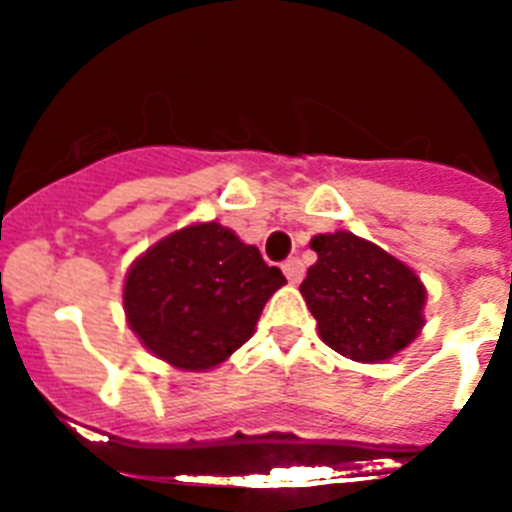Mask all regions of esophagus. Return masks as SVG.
I'll return each instance as SVG.
<instances>
[{
    "label": "esophagus",
    "mask_w": 512,
    "mask_h": 512,
    "mask_svg": "<svg viewBox=\"0 0 512 512\" xmlns=\"http://www.w3.org/2000/svg\"><path fill=\"white\" fill-rule=\"evenodd\" d=\"M283 273L289 278V283H299L304 278V265L299 257H289L286 263H283Z\"/></svg>",
    "instance_id": "obj_1"
}]
</instances>
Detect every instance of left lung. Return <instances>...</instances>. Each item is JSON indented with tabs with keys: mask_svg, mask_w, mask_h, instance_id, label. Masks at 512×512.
Listing matches in <instances>:
<instances>
[{
	"mask_svg": "<svg viewBox=\"0 0 512 512\" xmlns=\"http://www.w3.org/2000/svg\"><path fill=\"white\" fill-rule=\"evenodd\" d=\"M317 263L302 281L320 338L354 362H382L424 325L427 291L409 265L349 231L312 239Z\"/></svg>",
	"mask_w": 512,
	"mask_h": 512,
	"instance_id": "left-lung-1",
	"label": "left lung"
}]
</instances>
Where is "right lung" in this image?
<instances>
[{"label": "right lung", "mask_w": 512, "mask_h": 512, "mask_svg": "<svg viewBox=\"0 0 512 512\" xmlns=\"http://www.w3.org/2000/svg\"><path fill=\"white\" fill-rule=\"evenodd\" d=\"M286 278L260 249L221 223H195L161 239L130 268L124 312L158 359L179 369L216 367L257 325Z\"/></svg>", "instance_id": "obj_1"}]
</instances>
